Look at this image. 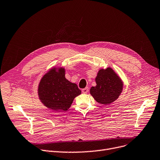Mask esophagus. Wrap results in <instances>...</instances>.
I'll use <instances>...</instances> for the list:
<instances>
[{
	"instance_id": "esophagus-1",
	"label": "esophagus",
	"mask_w": 160,
	"mask_h": 160,
	"mask_svg": "<svg viewBox=\"0 0 160 160\" xmlns=\"http://www.w3.org/2000/svg\"><path fill=\"white\" fill-rule=\"evenodd\" d=\"M82 91L83 93H88V92L89 91V88H86L84 89H83L82 90Z\"/></svg>"
}]
</instances>
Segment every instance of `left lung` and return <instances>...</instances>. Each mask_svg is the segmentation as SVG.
I'll return each mask as SVG.
<instances>
[{"mask_svg":"<svg viewBox=\"0 0 160 160\" xmlns=\"http://www.w3.org/2000/svg\"><path fill=\"white\" fill-rule=\"evenodd\" d=\"M97 86L91 87L90 94L97 102L110 104L119 98L123 89V82L111 67L100 69L95 78Z\"/></svg>","mask_w":160,"mask_h":160,"instance_id":"left-lung-1","label":"left lung"}]
</instances>
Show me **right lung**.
Listing matches in <instances>:
<instances>
[{
	"instance_id": "1",
	"label": "right lung",
	"mask_w": 160,
	"mask_h": 160,
	"mask_svg": "<svg viewBox=\"0 0 160 160\" xmlns=\"http://www.w3.org/2000/svg\"><path fill=\"white\" fill-rule=\"evenodd\" d=\"M64 67H54L41 78L38 93L41 103L56 112L67 111L76 97L81 94L77 85L65 77Z\"/></svg>"
}]
</instances>
